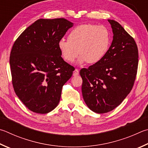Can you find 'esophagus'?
<instances>
[{"instance_id":"1","label":"esophagus","mask_w":148,"mask_h":148,"mask_svg":"<svg viewBox=\"0 0 148 148\" xmlns=\"http://www.w3.org/2000/svg\"><path fill=\"white\" fill-rule=\"evenodd\" d=\"M79 74V71H78V69H76L74 70V71L73 72V76H77V75Z\"/></svg>"}]
</instances>
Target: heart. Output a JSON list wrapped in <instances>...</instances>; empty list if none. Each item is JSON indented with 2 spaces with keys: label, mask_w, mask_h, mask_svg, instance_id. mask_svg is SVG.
Wrapping results in <instances>:
<instances>
[{
  "label": "heart",
  "mask_w": 148,
  "mask_h": 148,
  "mask_svg": "<svg viewBox=\"0 0 148 148\" xmlns=\"http://www.w3.org/2000/svg\"><path fill=\"white\" fill-rule=\"evenodd\" d=\"M68 39H60L58 48L64 60L69 63L73 62L79 53L80 63L100 62L108 52L111 43L109 29L106 26L92 24H83L75 27L70 32Z\"/></svg>",
  "instance_id": "b5f03b06"
}]
</instances>
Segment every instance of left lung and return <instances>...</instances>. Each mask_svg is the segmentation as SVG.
Masks as SVG:
<instances>
[{"label": "left lung", "instance_id": "left-lung-1", "mask_svg": "<svg viewBox=\"0 0 148 148\" xmlns=\"http://www.w3.org/2000/svg\"><path fill=\"white\" fill-rule=\"evenodd\" d=\"M108 21L114 34L108 52L100 62L79 71L85 103L100 114L111 111L130 94L138 65L135 39L116 21Z\"/></svg>", "mask_w": 148, "mask_h": 148}]
</instances>
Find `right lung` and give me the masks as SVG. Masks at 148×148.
Returning a JSON list of instances; mask_svg holds the SVG:
<instances>
[{"mask_svg":"<svg viewBox=\"0 0 148 148\" xmlns=\"http://www.w3.org/2000/svg\"><path fill=\"white\" fill-rule=\"evenodd\" d=\"M73 23L64 18H41L15 40L10 53L12 84L16 95L27 108L46 114L60 100L64 84L74 67L61 58L58 42Z\"/></svg>","mask_w":148,"mask_h":148,"instance_id":"right-lung-1","label":"right lung"}]
</instances>
